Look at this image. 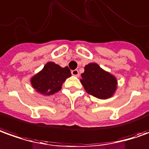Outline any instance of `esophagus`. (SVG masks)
<instances>
[{"instance_id":"1","label":"esophagus","mask_w":149,"mask_h":149,"mask_svg":"<svg viewBox=\"0 0 149 149\" xmlns=\"http://www.w3.org/2000/svg\"><path fill=\"white\" fill-rule=\"evenodd\" d=\"M71 74H72V75H74V76H79V70H72V71H71Z\"/></svg>"}]
</instances>
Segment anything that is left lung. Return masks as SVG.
<instances>
[{
    "label": "left lung",
    "instance_id": "obj_1",
    "mask_svg": "<svg viewBox=\"0 0 149 149\" xmlns=\"http://www.w3.org/2000/svg\"><path fill=\"white\" fill-rule=\"evenodd\" d=\"M80 81L88 94L103 100L113 95L118 84L115 77L104 71L96 63H90L85 66Z\"/></svg>",
    "mask_w": 149,
    "mask_h": 149
}]
</instances>
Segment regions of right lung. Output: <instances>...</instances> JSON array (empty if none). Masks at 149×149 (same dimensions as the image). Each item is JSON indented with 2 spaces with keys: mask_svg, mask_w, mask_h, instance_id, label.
<instances>
[{
  "mask_svg": "<svg viewBox=\"0 0 149 149\" xmlns=\"http://www.w3.org/2000/svg\"><path fill=\"white\" fill-rule=\"evenodd\" d=\"M70 76L68 66L62 68L54 62H48L41 71L31 78V84L40 94L49 96L60 91L62 84Z\"/></svg>",
  "mask_w": 149,
  "mask_h": 149,
  "instance_id": "right-lung-1",
  "label": "right lung"
}]
</instances>
